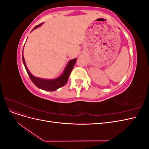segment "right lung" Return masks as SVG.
<instances>
[{
	"label": "right lung",
	"instance_id": "right-lung-1",
	"mask_svg": "<svg viewBox=\"0 0 149 149\" xmlns=\"http://www.w3.org/2000/svg\"><path fill=\"white\" fill-rule=\"evenodd\" d=\"M43 24V23H42L37 26H35L33 28V29L31 30V31H32L33 30L37 29L38 27H40V26H41ZM22 60H23L24 66L25 68L26 72H27L30 78L31 79V81L35 84V85H36V86L38 87L40 89L45 90V91H55L58 88L63 87V86H65L68 80L69 76L71 74V72L73 68L76 60H77V58H74L73 60H70L68 63V64L66 66L63 71L62 74L59 76V77L55 79H43V78L36 77V76H33L30 73L29 70H28L27 67H26L23 53H22Z\"/></svg>",
	"mask_w": 149,
	"mask_h": 149
}]
</instances>
